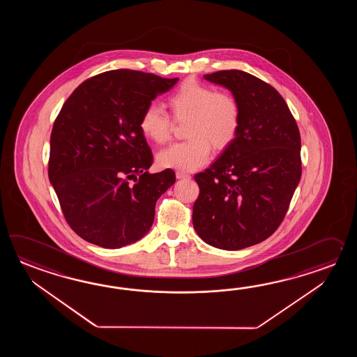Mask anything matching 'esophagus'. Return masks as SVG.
<instances>
[{
    "mask_svg": "<svg viewBox=\"0 0 357 357\" xmlns=\"http://www.w3.org/2000/svg\"><path fill=\"white\" fill-rule=\"evenodd\" d=\"M176 177H177L178 180H185V178H190V175L185 174V172H181V171H177V172H176Z\"/></svg>",
    "mask_w": 357,
    "mask_h": 357,
    "instance_id": "1",
    "label": "esophagus"
}]
</instances>
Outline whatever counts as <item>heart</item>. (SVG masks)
<instances>
[{
  "mask_svg": "<svg viewBox=\"0 0 357 357\" xmlns=\"http://www.w3.org/2000/svg\"><path fill=\"white\" fill-rule=\"evenodd\" d=\"M176 121H186L189 140L160 151L157 162L162 168L190 172L204 166L212 145L223 149L232 143L240 128V107L231 94L215 91L197 82H185L167 99ZM139 128L148 140L162 144L167 140L172 121L160 107L149 105L143 111Z\"/></svg>",
  "mask_w": 357,
  "mask_h": 357,
  "instance_id": "b5f03b06",
  "label": "heart"
}]
</instances>
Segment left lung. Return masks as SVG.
Returning <instances> with one entry per match:
<instances>
[{"label": "left lung", "instance_id": "8db88e82", "mask_svg": "<svg viewBox=\"0 0 357 357\" xmlns=\"http://www.w3.org/2000/svg\"><path fill=\"white\" fill-rule=\"evenodd\" d=\"M232 93L240 128L211 167L195 175L200 194L192 225L213 248L241 250L281 225L301 178V139L281 94L240 70L204 75Z\"/></svg>", "mask_w": 357, "mask_h": 357}]
</instances>
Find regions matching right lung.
I'll use <instances>...</instances> for the list:
<instances>
[{
    "label": "right lung",
    "mask_w": 357,
    "mask_h": 357,
    "mask_svg": "<svg viewBox=\"0 0 357 357\" xmlns=\"http://www.w3.org/2000/svg\"><path fill=\"white\" fill-rule=\"evenodd\" d=\"M177 82L112 70L80 84L61 108L48 177L70 227L85 241L120 249L149 232L155 203L176 175L169 168L149 174L152 151L139 121Z\"/></svg>",
    "instance_id": "obj_1"
}]
</instances>
